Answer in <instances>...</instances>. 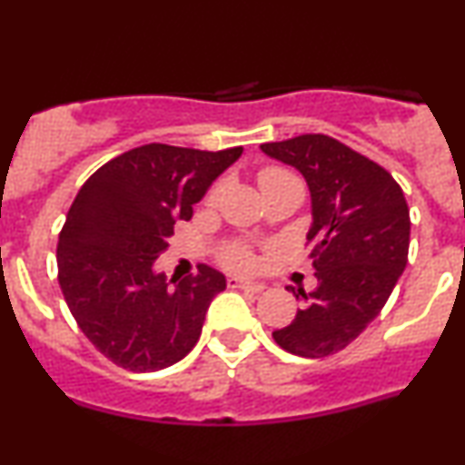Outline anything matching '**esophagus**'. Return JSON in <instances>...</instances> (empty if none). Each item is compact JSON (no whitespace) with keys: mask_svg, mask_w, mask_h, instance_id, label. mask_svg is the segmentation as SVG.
Masks as SVG:
<instances>
[{"mask_svg":"<svg viewBox=\"0 0 465 465\" xmlns=\"http://www.w3.org/2000/svg\"><path fill=\"white\" fill-rule=\"evenodd\" d=\"M229 288H238V291H244V292H251V295H258V292L264 291V284L262 282H255V280H240V277H229L227 280Z\"/></svg>","mask_w":465,"mask_h":465,"instance_id":"esophagus-1","label":"esophagus"}]
</instances>
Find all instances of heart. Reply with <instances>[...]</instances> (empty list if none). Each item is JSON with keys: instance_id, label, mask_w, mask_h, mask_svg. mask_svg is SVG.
Returning <instances> with one entry per match:
<instances>
[{"instance_id": "b5f03b06", "label": "heart", "mask_w": 465, "mask_h": 465, "mask_svg": "<svg viewBox=\"0 0 465 465\" xmlns=\"http://www.w3.org/2000/svg\"><path fill=\"white\" fill-rule=\"evenodd\" d=\"M280 177H291V174L280 168H266L260 173V183H264V181H271V179H280ZM214 196L216 192H212L210 201H214ZM223 262L236 271H249L251 264H253V253H251V249L244 247V244H233V247H229L225 253H223Z\"/></svg>"}]
</instances>
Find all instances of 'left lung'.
<instances>
[{
  "mask_svg": "<svg viewBox=\"0 0 465 465\" xmlns=\"http://www.w3.org/2000/svg\"><path fill=\"white\" fill-rule=\"evenodd\" d=\"M260 148L300 170L312 205L306 238L317 288L297 292L303 308L273 339L291 354L323 359L348 348L398 284L409 258V205L382 165L334 137L308 133Z\"/></svg>",
  "mask_w": 465,
  "mask_h": 465,
  "instance_id": "8db88e82",
  "label": "left lung"
}]
</instances>
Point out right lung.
<instances>
[{
    "instance_id": "obj_1",
    "label": "right lung",
    "mask_w": 465,
    "mask_h": 465,
    "mask_svg": "<svg viewBox=\"0 0 465 465\" xmlns=\"http://www.w3.org/2000/svg\"><path fill=\"white\" fill-rule=\"evenodd\" d=\"M242 154L146 143L106 162L84 181L58 236V284L84 336L115 365L157 371L194 348L210 303L227 282L199 273L165 280L154 260L174 223Z\"/></svg>"
}]
</instances>
